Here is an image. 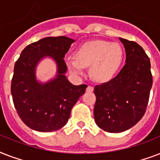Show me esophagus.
I'll return each mask as SVG.
<instances>
[{
  "instance_id": "esophagus-1",
  "label": "esophagus",
  "mask_w": 160,
  "mask_h": 160,
  "mask_svg": "<svg viewBox=\"0 0 160 160\" xmlns=\"http://www.w3.org/2000/svg\"><path fill=\"white\" fill-rule=\"evenodd\" d=\"M93 90H94V87L91 86V85H88V87L86 88V91H88V92H92Z\"/></svg>"
}]
</instances>
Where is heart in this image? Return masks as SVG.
<instances>
[{
	"label": "heart",
	"mask_w": 160,
	"mask_h": 160,
	"mask_svg": "<svg viewBox=\"0 0 160 160\" xmlns=\"http://www.w3.org/2000/svg\"><path fill=\"white\" fill-rule=\"evenodd\" d=\"M123 50L119 45L106 41H88L80 45L75 58H65V64L74 75H82L90 66L91 77L98 82H108L116 75L123 61Z\"/></svg>",
	"instance_id": "heart-1"
}]
</instances>
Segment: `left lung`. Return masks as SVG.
<instances>
[{
	"label": "left lung",
	"mask_w": 160,
	"mask_h": 160,
	"mask_svg": "<svg viewBox=\"0 0 160 160\" xmlns=\"http://www.w3.org/2000/svg\"><path fill=\"white\" fill-rule=\"evenodd\" d=\"M125 49L126 64L109 82L95 85V123L109 133L130 129L144 116L153 79L150 61L144 49L134 41L119 38Z\"/></svg>",
	"instance_id": "left-lung-1"
}]
</instances>
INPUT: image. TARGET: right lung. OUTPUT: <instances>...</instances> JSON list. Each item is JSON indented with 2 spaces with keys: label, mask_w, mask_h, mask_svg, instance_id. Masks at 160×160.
<instances>
[{
  "label": "right lung",
  "mask_w": 160,
  "mask_h": 160,
  "mask_svg": "<svg viewBox=\"0 0 160 160\" xmlns=\"http://www.w3.org/2000/svg\"><path fill=\"white\" fill-rule=\"evenodd\" d=\"M74 40L66 36L46 37L30 44L16 61L11 92L17 114L29 128L51 132L65 126L72 107L85 92L86 85H74L65 75L64 57ZM53 58L58 75L46 84L36 80L34 70L42 58Z\"/></svg>",
  "instance_id": "right-lung-1"
}]
</instances>
